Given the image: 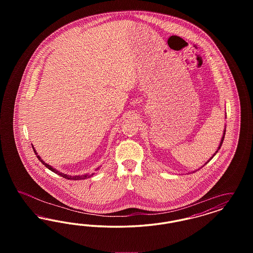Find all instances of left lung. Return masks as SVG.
I'll return each mask as SVG.
<instances>
[{
	"mask_svg": "<svg viewBox=\"0 0 253 253\" xmlns=\"http://www.w3.org/2000/svg\"><path fill=\"white\" fill-rule=\"evenodd\" d=\"M225 134H226V130L224 131V133H223V137H222V139H221V142H220V145H219V147H218V149H217V151L216 152H215V154H216L217 152H218V150H219V149L221 148V146H222V143H223V140H224V137H225ZM215 154H214V155H215ZM214 155L212 156V157H214ZM212 157H211V159ZM211 159H210V160H211ZM210 160H209V161H210ZM209 161H208V162H209Z\"/></svg>",
	"mask_w": 253,
	"mask_h": 253,
	"instance_id": "1",
	"label": "left lung"
}]
</instances>
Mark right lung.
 I'll return each instance as SVG.
<instances>
[{
  "label": "right lung",
  "instance_id": "add662e5",
  "mask_svg": "<svg viewBox=\"0 0 253 253\" xmlns=\"http://www.w3.org/2000/svg\"><path fill=\"white\" fill-rule=\"evenodd\" d=\"M32 148H33V150H34V153L36 154L37 157L39 158V160L46 167V168H48L50 170H52L53 172H55V173H58L59 175L60 176H62V177H64V178H66V179H69V180H82V179H86V178H89V177H91L92 175H93V173L92 174H84V175H67V174H64V173H61L60 171H58L57 169H55L54 168H52L50 165L48 164H46L44 161H42V159H41V157H39L38 155H37L36 150H35V148L33 147V145H32Z\"/></svg>",
  "mask_w": 253,
  "mask_h": 253
}]
</instances>
